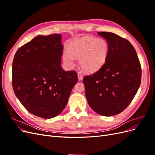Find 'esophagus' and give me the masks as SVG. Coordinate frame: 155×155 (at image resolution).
I'll return each instance as SVG.
<instances>
[{
    "mask_svg": "<svg viewBox=\"0 0 155 155\" xmlns=\"http://www.w3.org/2000/svg\"><path fill=\"white\" fill-rule=\"evenodd\" d=\"M78 77L79 80H82L83 78V74H82L81 72H78Z\"/></svg>",
    "mask_w": 155,
    "mask_h": 155,
    "instance_id": "obj_1",
    "label": "esophagus"
}]
</instances>
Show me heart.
Masks as SVG:
<instances>
[{"mask_svg":"<svg viewBox=\"0 0 155 155\" xmlns=\"http://www.w3.org/2000/svg\"><path fill=\"white\" fill-rule=\"evenodd\" d=\"M68 51H65L64 59L72 64L74 57L79 58L81 68L87 72H94L106 63L109 51V45L104 39L82 37L70 41L67 45Z\"/></svg>","mask_w":155,"mask_h":155,"instance_id":"obj_1","label":"heart"}]
</instances>
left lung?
<instances>
[{"label":"left lung","mask_w":155,"mask_h":155,"mask_svg":"<svg viewBox=\"0 0 155 155\" xmlns=\"http://www.w3.org/2000/svg\"><path fill=\"white\" fill-rule=\"evenodd\" d=\"M97 34L109 45L107 59L83 81L89 106L97 114L111 116L124 110L135 96L141 83V64L128 40L111 32Z\"/></svg>","instance_id":"left-lung-1"}]
</instances>
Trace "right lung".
<instances>
[{"label": "right lung", "instance_id": "add662e5", "mask_svg": "<svg viewBox=\"0 0 155 155\" xmlns=\"http://www.w3.org/2000/svg\"><path fill=\"white\" fill-rule=\"evenodd\" d=\"M61 35H38L18 48L12 65V86L17 97L35 116L49 119L67 105L78 73L61 67Z\"/></svg>", "mask_w": 155, "mask_h": 155}]
</instances>
